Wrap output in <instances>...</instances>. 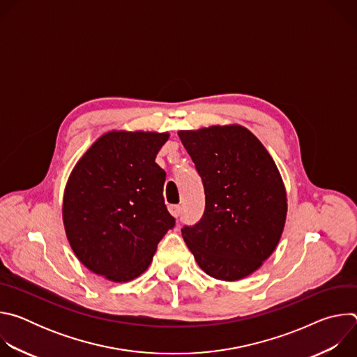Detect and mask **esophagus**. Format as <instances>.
Masks as SVG:
<instances>
[{
	"label": "esophagus",
	"mask_w": 357,
	"mask_h": 357,
	"mask_svg": "<svg viewBox=\"0 0 357 357\" xmlns=\"http://www.w3.org/2000/svg\"><path fill=\"white\" fill-rule=\"evenodd\" d=\"M169 209V213L174 216V218H179L181 216V206L179 205H172L168 208Z\"/></svg>",
	"instance_id": "obj_1"
}]
</instances>
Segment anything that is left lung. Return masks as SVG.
Here are the masks:
<instances>
[{
    "instance_id": "obj_1",
    "label": "left lung",
    "mask_w": 357,
    "mask_h": 357,
    "mask_svg": "<svg viewBox=\"0 0 357 357\" xmlns=\"http://www.w3.org/2000/svg\"><path fill=\"white\" fill-rule=\"evenodd\" d=\"M203 181L206 206L182 237L197 266L220 281H238L274 252L287 219V190L261 141L240 124L181 130Z\"/></svg>"
}]
</instances>
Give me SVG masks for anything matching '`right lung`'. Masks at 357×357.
Segmentation results:
<instances>
[{
  "instance_id": "add662e5",
  "label": "right lung",
  "mask_w": 357,
  "mask_h": 357,
  "mask_svg": "<svg viewBox=\"0 0 357 357\" xmlns=\"http://www.w3.org/2000/svg\"><path fill=\"white\" fill-rule=\"evenodd\" d=\"M169 132L112 130L100 135L72 169L62 219L77 260L113 282L139 277L160 240L174 227L155 162Z\"/></svg>"
}]
</instances>
